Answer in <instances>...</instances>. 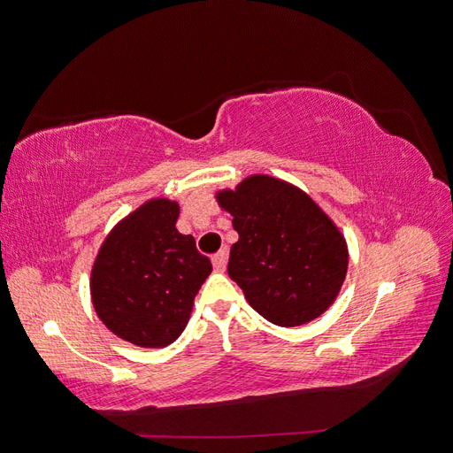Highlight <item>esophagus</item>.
I'll use <instances>...</instances> for the list:
<instances>
[{"mask_svg":"<svg viewBox=\"0 0 453 453\" xmlns=\"http://www.w3.org/2000/svg\"><path fill=\"white\" fill-rule=\"evenodd\" d=\"M226 258H228V255H226V251H225V250H221L219 253H215V255H213V258H211L213 268H215L217 272H225V268H226Z\"/></svg>","mask_w":453,"mask_h":453,"instance_id":"1","label":"esophagus"}]
</instances>
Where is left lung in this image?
<instances>
[{
    "label": "left lung",
    "instance_id": "obj_1",
    "mask_svg": "<svg viewBox=\"0 0 453 453\" xmlns=\"http://www.w3.org/2000/svg\"><path fill=\"white\" fill-rule=\"evenodd\" d=\"M215 198L240 236L228 276L255 311L273 325L298 326L333 306L346 280L348 243L303 188L255 173Z\"/></svg>",
    "mask_w": 453,
    "mask_h": 453
}]
</instances>
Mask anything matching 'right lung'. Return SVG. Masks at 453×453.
<instances>
[{"label": "right lung", "instance_id": "right-lung-1", "mask_svg": "<svg viewBox=\"0 0 453 453\" xmlns=\"http://www.w3.org/2000/svg\"><path fill=\"white\" fill-rule=\"evenodd\" d=\"M180 203L150 198L104 240L90 272L92 306L119 338L164 348L180 338L211 263L175 228Z\"/></svg>", "mask_w": 453, "mask_h": 453}]
</instances>
